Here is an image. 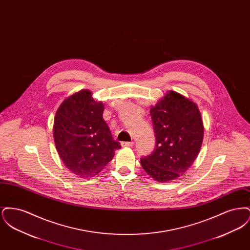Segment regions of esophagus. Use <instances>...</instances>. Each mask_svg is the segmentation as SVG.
I'll return each mask as SVG.
<instances>
[{
	"label": "esophagus",
	"instance_id": "1",
	"mask_svg": "<svg viewBox=\"0 0 250 250\" xmlns=\"http://www.w3.org/2000/svg\"><path fill=\"white\" fill-rule=\"evenodd\" d=\"M121 144H122L123 147H131V146H133V143H130V142H123Z\"/></svg>",
	"mask_w": 250,
	"mask_h": 250
}]
</instances>
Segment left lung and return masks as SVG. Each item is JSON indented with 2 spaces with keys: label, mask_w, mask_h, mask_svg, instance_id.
<instances>
[{
  "label": "left lung",
  "mask_w": 250,
  "mask_h": 250,
  "mask_svg": "<svg viewBox=\"0 0 250 250\" xmlns=\"http://www.w3.org/2000/svg\"><path fill=\"white\" fill-rule=\"evenodd\" d=\"M155 135V151L141 158L143 169L166 183L185 173L200 153L203 140L202 115L196 103L173 91L150 109Z\"/></svg>",
  "instance_id": "left-lung-1"
}]
</instances>
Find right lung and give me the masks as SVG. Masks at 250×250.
<instances>
[{
  "instance_id": "add662e5",
  "label": "right lung",
  "mask_w": 250,
  "mask_h": 250,
  "mask_svg": "<svg viewBox=\"0 0 250 250\" xmlns=\"http://www.w3.org/2000/svg\"><path fill=\"white\" fill-rule=\"evenodd\" d=\"M104 105L89 90L65 98L53 125L54 143L62 161L76 175L95 176L112 160L121 148L103 119Z\"/></svg>"
}]
</instances>
